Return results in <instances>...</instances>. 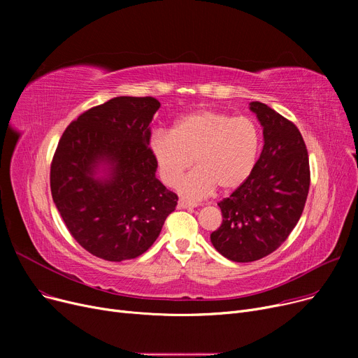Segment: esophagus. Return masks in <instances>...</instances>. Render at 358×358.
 Instances as JSON below:
<instances>
[{
    "label": "esophagus",
    "instance_id": "esophagus-1",
    "mask_svg": "<svg viewBox=\"0 0 358 358\" xmlns=\"http://www.w3.org/2000/svg\"><path fill=\"white\" fill-rule=\"evenodd\" d=\"M196 203H190V201H187V200H184V199H180L178 200V208L180 209H194L196 208Z\"/></svg>",
    "mask_w": 358,
    "mask_h": 358
}]
</instances>
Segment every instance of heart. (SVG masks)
I'll return each instance as SVG.
<instances>
[{"label":"heart","mask_w":358,"mask_h":358,"mask_svg":"<svg viewBox=\"0 0 358 358\" xmlns=\"http://www.w3.org/2000/svg\"><path fill=\"white\" fill-rule=\"evenodd\" d=\"M261 149V131L247 117L217 110H197L180 117L173 130H157L149 141L161 180L174 187L185 169H196L180 184L192 200L208 197L216 187L229 193L254 173Z\"/></svg>","instance_id":"b5f03b06"}]
</instances>
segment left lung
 <instances>
[{
    "mask_svg": "<svg viewBox=\"0 0 358 358\" xmlns=\"http://www.w3.org/2000/svg\"><path fill=\"white\" fill-rule=\"evenodd\" d=\"M264 135L254 173L229 197L217 203L222 224L210 241L219 254L235 262L267 257L283 243L302 216L310 169L299 129L264 103L252 101Z\"/></svg>",
    "mask_w": 358,
    "mask_h": 358,
    "instance_id": "8db88e82",
    "label": "left lung"
}]
</instances>
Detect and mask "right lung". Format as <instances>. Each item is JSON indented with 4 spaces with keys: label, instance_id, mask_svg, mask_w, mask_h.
Masks as SVG:
<instances>
[{
    "label": "right lung",
    "instance_id": "obj_1",
    "mask_svg": "<svg viewBox=\"0 0 358 358\" xmlns=\"http://www.w3.org/2000/svg\"><path fill=\"white\" fill-rule=\"evenodd\" d=\"M159 107L154 97L111 99L73 120L55 150L56 209L73 239L106 261L142 255L176 210L178 197L155 177L149 150Z\"/></svg>",
    "mask_w": 358,
    "mask_h": 358
}]
</instances>
